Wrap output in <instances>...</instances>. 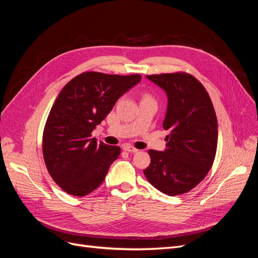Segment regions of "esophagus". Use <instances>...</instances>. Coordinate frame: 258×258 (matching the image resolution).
Returning <instances> with one entry per match:
<instances>
[{
  "mask_svg": "<svg viewBox=\"0 0 258 258\" xmlns=\"http://www.w3.org/2000/svg\"><path fill=\"white\" fill-rule=\"evenodd\" d=\"M122 150L126 151V152H129V153H138V152H139L138 148L132 147V146H130V145H123Z\"/></svg>",
  "mask_w": 258,
  "mask_h": 258,
  "instance_id": "1",
  "label": "esophagus"
}]
</instances>
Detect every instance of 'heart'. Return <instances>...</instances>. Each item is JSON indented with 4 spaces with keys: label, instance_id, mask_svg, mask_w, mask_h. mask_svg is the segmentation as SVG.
I'll use <instances>...</instances> for the list:
<instances>
[{
    "label": "heart",
    "instance_id": "b5f03b06",
    "mask_svg": "<svg viewBox=\"0 0 258 258\" xmlns=\"http://www.w3.org/2000/svg\"><path fill=\"white\" fill-rule=\"evenodd\" d=\"M145 97H150V96H147V95H146V96H145ZM145 97H144V98H145Z\"/></svg>",
    "mask_w": 258,
    "mask_h": 258
}]
</instances>
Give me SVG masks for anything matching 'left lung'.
<instances>
[{
  "label": "left lung",
  "instance_id": "8db88e82",
  "mask_svg": "<svg viewBox=\"0 0 258 258\" xmlns=\"http://www.w3.org/2000/svg\"><path fill=\"white\" fill-rule=\"evenodd\" d=\"M146 77L167 93L162 126L169 135L165 151H148L151 163L143 172L155 188L168 196H177L196 187L213 165L216 114L208 91L192 75L175 72Z\"/></svg>",
  "mask_w": 258,
  "mask_h": 258
}]
</instances>
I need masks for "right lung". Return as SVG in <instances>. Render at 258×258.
I'll use <instances>...</instances> for the list:
<instances>
[{
	"mask_svg": "<svg viewBox=\"0 0 258 258\" xmlns=\"http://www.w3.org/2000/svg\"><path fill=\"white\" fill-rule=\"evenodd\" d=\"M141 79L139 74L85 72L62 88L43 132L45 165L61 189L83 197L103 183L120 147L98 143L91 132Z\"/></svg>",
	"mask_w": 258,
	"mask_h": 258,
	"instance_id": "1",
	"label": "right lung"
}]
</instances>
